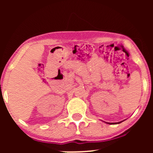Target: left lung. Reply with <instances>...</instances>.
<instances>
[{"label": "left lung", "instance_id": "left-lung-1", "mask_svg": "<svg viewBox=\"0 0 153 153\" xmlns=\"http://www.w3.org/2000/svg\"><path fill=\"white\" fill-rule=\"evenodd\" d=\"M121 122H118V123H108V124H119V123H121Z\"/></svg>", "mask_w": 153, "mask_h": 153}]
</instances>
